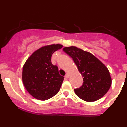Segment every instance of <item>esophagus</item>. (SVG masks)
<instances>
[{
  "label": "esophagus",
  "instance_id": "esophagus-1",
  "mask_svg": "<svg viewBox=\"0 0 127 127\" xmlns=\"http://www.w3.org/2000/svg\"><path fill=\"white\" fill-rule=\"evenodd\" d=\"M69 77H70V75H68V74H67V75L65 76V78H67V79H68V78H69Z\"/></svg>",
  "mask_w": 127,
  "mask_h": 127
}]
</instances>
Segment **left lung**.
<instances>
[{"mask_svg":"<svg viewBox=\"0 0 127 127\" xmlns=\"http://www.w3.org/2000/svg\"><path fill=\"white\" fill-rule=\"evenodd\" d=\"M63 51L72 58L82 75V85L74 90L76 95L88 102L102 98L112 85V78L107 67L91 53L76 46L64 47Z\"/></svg>","mask_w":127,"mask_h":127,"instance_id":"1","label":"left lung"}]
</instances>
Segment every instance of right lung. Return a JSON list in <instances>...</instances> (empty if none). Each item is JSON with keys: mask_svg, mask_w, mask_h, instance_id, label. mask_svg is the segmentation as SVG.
<instances>
[{"mask_svg": "<svg viewBox=\"0 0 127 127\" xmlns=\"http://www.w3.org/2000/svg\"><path fill=\"white\" fill-rule=\"evenodd\" d=\"M61 44L43 46L33 52L23 67L22 81L32 97L45 101L59 91L64 77L59 74L58 67L52 64V54L63 47Z\"/></svg>", "mask_w": 127, "mask_h": 127, "instance_id": "1", "label": "right lung"}]
</instances>
